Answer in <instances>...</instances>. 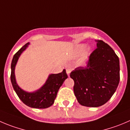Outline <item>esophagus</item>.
Returning <instances> with one entry per match:
<instances>
[{"mask_svg":"<svg viewBox=\"0 0 130 130\" xmlns=\"http://www.w3.org/2000/svg\"><path fill=\"white\" fill-rule=\"evenodd\" d=\"M70 72H71V71H70V69H66V73H67L68 76H70Z\"/></svg>","mask_w":130,"mask_h":130,"instance_id":"obj_1","label":"esophagus"}]
</instances>
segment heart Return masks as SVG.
I'll return each instance as SVG.
<instances>
[{
    "mask_svg": "<svg viewBox=\"0 0 130 130\" xmlns=\"http://www.w3.org/2000/svg\"><path fill=\"white\" fill-rule=\"evenodd\" d=\"M85 45L84 44H80L76 47V55H79L84 50V52H83L81 58H80V62L81 64H84V63L86 62V59H87V54H88L89 50V48H86L85 49Z\"/></svg>",
    "mask_w": 130,
    "mask_h": 130,
    "instance_id": "obj_1",
    "label": "heart"
}]
</instances>
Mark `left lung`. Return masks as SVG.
<instances>
[{
  "mask_svg": "<svg viewBox=\"0 0 130 130\" xmlns=\"http://www.w3.org/2000/svg\"><path fill=\"white\" fill-rule=\"evenodd\" d=\"M89 56L87 66L71 71L74 93L80 105L98 107L116 92L120 80L119 60L113 49L102 40Z\"/></svg>",
  "mask_w": 130,
  "mask_h": 130,
  "instance_id": "left-lung-1",
  "label": "left lung"
}]
</instances>
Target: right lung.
<instances>
[{"label": "right lung", "instance_id": "right-lung-1", "mask_svg": "<svg viewBox=\"0 0 130 130\" xmlns=\"http://www.w3.org/2000/svg\"><path fill=\"white\" fill-rule=\"evenodd\" d=\"M29 43L22 46L14 55L11 62V81L13 89L19 98L24 104L34 108H46L52 105L56 98L57 92L64 80L68 78L66 70H63L58 74H51L48 76L45 84L39 89L32 92L22 90L17 84L14 75L15 66L21 54L27 48Z\"/></svg>", "mask_w": 130, "mask_h": 130}]
</instances>
